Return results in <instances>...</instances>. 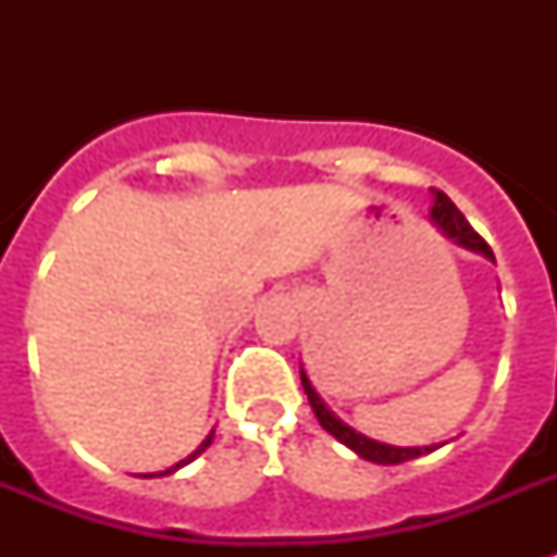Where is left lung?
<instances>
[{
    "label": "left lung",
    "mask_w": 557,
    "mask_h": 557,
    "mask_svg": "<svg viewBox=\"0 0 557 557\" xmlns=\"http://www.w3.org/2000/svg\"><path fill=\"white\" fill-rule=\"evenodd\" d=\"M433 193V210H431V219L436 222V225L445 231V234L450 236V239H457L459 245H466V248H471V251L476 253H485L488 260H494V251L492 245L485 243L483 236L476 234L474 227L468 225V219L462 216L457 210V205L445 196L442 190H436V187H431ZM300 381H304V389L306 396H309V405H312L314 416H318V422H321L323 431H330L335 440H341L347 448H352L358 454V457L370 459V462H379V466H398V462H407V459H416L422 457V454H431L433 445H424V448H393V445H384V442H372L367 440V436H361V433H356L352 428H347V424L341 422V419H335V416L326 410V405L321 401V396L314 393L312 381L306 379V372H300Z\"/></svg>",
    "instance_id": "left-lung-1"
}]
</instances>
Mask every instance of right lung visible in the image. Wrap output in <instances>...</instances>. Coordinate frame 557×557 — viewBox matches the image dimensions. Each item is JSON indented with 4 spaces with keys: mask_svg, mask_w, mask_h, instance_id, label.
<instances>
[{
    "mask_svg": "<svg viewBox=\"0 0 557 557\" xmlns=\"http://www.w3.org/2000/svg\"><path fill=\"white\" fill-rule=\"evenodd\" d=\"M210 442H213V433H210V436H208V440H205V442H201V445H199V448H196V450H193V454H190V457H187V459H182V462H176V466H173V468H168V471H159V476H164V474H173V471H178V468H182V466H187V462H193V459H196V457H199V454H201V450H205V448H208V445H210ZM147 476H156V474H147Z\"/></svg>",
    "mask_w": 557,
    "mask_h": 557,
    "instance_id": "1",
    "label": "right lung"
}]
</instances>
